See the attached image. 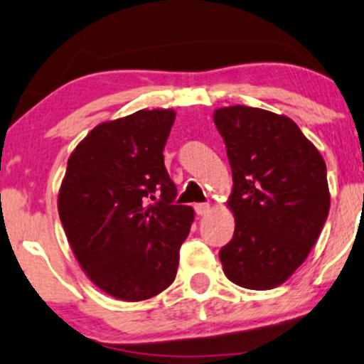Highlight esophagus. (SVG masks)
<instances>
[{
	"label": "esophagus",
	"instance_id": "34e87169",
	"mask_svg": "<svg viewBox=\"0 0 364 364\" xmlns=\"http://www.w3.org/2000/svg\"><path fill=\"white\" fill-rule=\"evenodd\" d=\"M210 210V203H195V212L198 215H205Z\"/></svg>",
	"mask_w": 364,
	"mask_h": 364
}]
</instances>
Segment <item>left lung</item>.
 Here are the masks:
<instances>
[{
	"label": "left lung",
	"instance_id": "left-lung-1",
	"mask_svg": "<svg viewBox=\"0 0 364 364\" xmlns=\"http://www.w3.org/2000/svg\"><path fill=\"white\" fill-rule=\"evenodd\" d=\"M232 171V240L219 252L229 281L272 289L306 260L327 220V166L287 116L248 106L214 112Z\"/></svg>",
	"mask_w": 364,
	"mask_h": 364
}]
</instances>
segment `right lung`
Here are the masks:
<instances>
[{
  "mask_svg": "<svg viewBox=\"0 0 364 364\" xmlns=\"http://www.w3.org/2000/svg\"><path fill=\"white\" fill-rule=\"evenodd\" d=\"M174 118L171 109H141L101 123L68 159L61 224L90 281L116 299L154 298L176 277L193 208L174 205L164 166Z\"/></svg>",
  "mask_w": 364,
  "mask_h": 364,
  "instance_id": "right-lung-1",
  "label": "right lung"
}]
</instances>
